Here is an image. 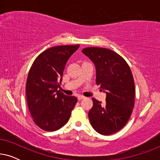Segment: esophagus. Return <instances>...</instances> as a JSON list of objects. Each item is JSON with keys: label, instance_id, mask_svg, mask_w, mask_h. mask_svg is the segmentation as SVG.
Returning <instances> with one entry per match:
<instances>
[{"label": "esophagus", "instance_id": "1", "mask_svg": "<svg viewBox=\"0 0 160 160\" xmlns=\"http://www.w3.org/2000/svg\"><path fill=\"white\" fill-rule=\"evenodd\" d=\"M84 97L83 95H78V100H82V99H84Z\"/></svg>", "mask_w": 160, "mask_h": 160}]
</instances>
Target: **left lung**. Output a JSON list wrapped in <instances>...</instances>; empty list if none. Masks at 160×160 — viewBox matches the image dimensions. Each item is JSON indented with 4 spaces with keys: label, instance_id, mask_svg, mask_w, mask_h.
Returning <instances> with one entry per match:
<instances>
[{
    "label": "left lung",
    "instance_id": "obj_1",
    "mask_svg": "<svg viewBox=\"0 0 160 160\" xmlns=\"http://www.w3.org/2000/svg\"><path fill=\"white\" fill-rule=\"evenodd\" d=\"M82 52L95 64L96 84L106 93L105 104L92 98L89 121L100 134H113L128 123L134 107L135 89L130 68L111 49L88 47Z\"/></svg>",
    "mask_w": 160,
    "mask_h": 160
}]
</instances>
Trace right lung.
<instances>
[{
	"mask_svg": "<svg viewBox=\"0 0 160 160\" xmlns=\"http://www.w3.org/2000/svg\"><path fill=\"white\" fill-rule=\"evenodd\" d=\"M78 45L49 48L36 58L26 82V98L33 122L45 131H55L68 122L78 100L58 90L63 71Z\"/></svg>",
	"mask_w": 160,
	"mask_h": 160,
	"instance_id": "1",
	"label": "right lung"
}]
</instances>
